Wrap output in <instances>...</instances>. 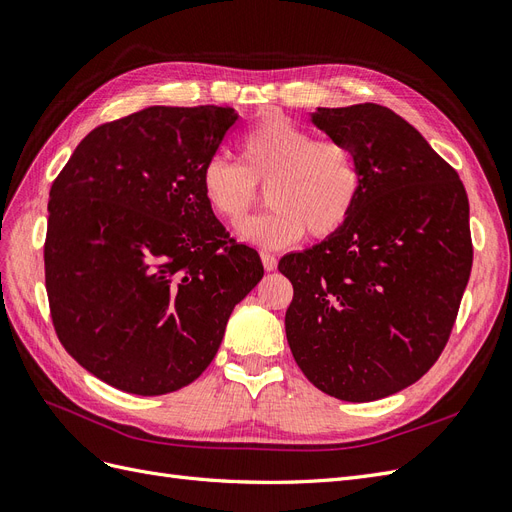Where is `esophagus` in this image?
<instances>
[{
  "mask_svg": "<svg viewBox=\"0 0 512 512\" xmlns=\"http://www.w3.org/2000/svg\"><path fill=\"white\" fill-rule=\"evenodd\" d=\"M261 261H263V268H266L268 272H274L278 268L276 255H272V253H261Z\"/></svg>",
  "mask_w": 512,
  "mask_h": 512,
  "instance_id": "esophagus-1",
  "label": "esophagus"
}]
</instances>
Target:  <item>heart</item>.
Returning <instances> with one entry per match:
<instances>
[{
  "label": "heart",
  "instance_id": "b5f03b06",
  "mask_svg": "<svg viewBox=\"0 0 512 512\" xmlns=\"http://www.w3.org/2000/svg\"><path fill=\"white\" fill-rule=\"evenodd\" d=\"M240 163L210 157L200 189L212 214L240 223L268 187V212L244 221L238 236L261 249H285L306 236H334L351 219L361 195L355 153L340 140H317L285 114H268L244 131Z\"/></svg>",
  "mask_w": 512,
  "mask_h": 512
}]
</instances>
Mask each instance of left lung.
I'll return each mask as SVG.
<instances>
[{"mask_svg":"<svg viewBox=\"0 0 512 512\" xmlns=\"http://www.w3.org/2000/svg\"><path fill=\"white\" fill-rule=\"evenodd\" d=\"M310 119L355 153L361 195L340 232L278 261L293 285L287 342L323 393L381 400L417 383L451 336L472 270L468 195L385 106L317 108Z\"/></svg>","mask_w":512,"mask_h":512,"instance_id":"1","label":"left lung"}]
</instances>
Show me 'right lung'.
<instances>
[{"instance_id": "1", "label": "right lung", "mask_w": 512, "mask_h": 512, "mask_svg": "<svg viewBox=\"0 0 512 512\" xmlns=\"http://www.w3.org/2000/svg\"><path fill=\"white\" fill-rule=\"evenodd\" d=\"M234 108L151 106L95 127L51 187L44 242L55 332L78 364L136 395L187 387L263 276L200 174Z\"/></svg>"}]
</instances>
